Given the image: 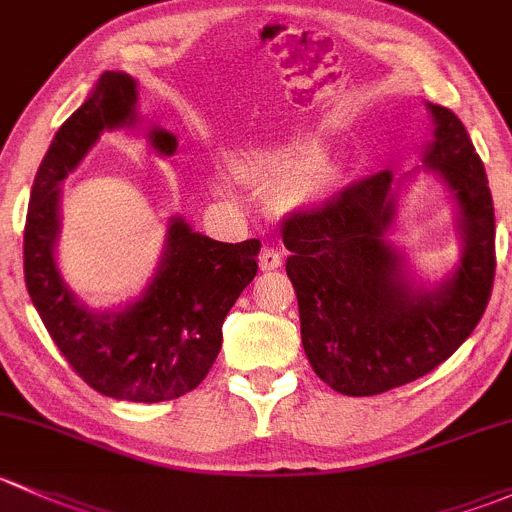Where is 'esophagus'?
<instances>
[{"label":"esophagus","mask_w":512,"mask_h":512,"mask_svg":"<svg viewBox=\"0 0 512 512\" xmlns=\"http://www.w3.org/2000/svg\"><path fill=\"white\" fill-rule=\"evenodd\" d=\"M281 261H283L281 251L273 249V246H263L261 256H258V266H261V271H276V268L281 266Z\"/></svg>","instance_id":"obj_1"}]
</instances>
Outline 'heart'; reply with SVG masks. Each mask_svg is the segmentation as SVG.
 <instances>
[{"instance_id":"1","label":"heart","mask_w":512,"mask_h":512,"mask_svg":"<svg viewBox=\"0 0 512 512\" xmlns=\"http://www.w3.org/2000/svg\"><path fill=\"white\" fill-rule=\"evenodd\" d=\"M234 175L246 187L281 194L288 207H305L330 192V172L323 147L310 138H291L278 145L256 147L234 160ZM219 194H229V182L219 179Z\"/></svg>"}]
</instances>
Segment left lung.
Masks as SVG:
<instances>
[{"mask_svg":"<svg viewBox=\"0 0 512 512\" xmlns=\"http://www.w3.org/2000/svg\"><path fill=\"white\" fill-rule=\"evenodd\" d=\"M434 140L424 165L451 189L461 261L436 288L414 286L389 241L397 217L392 172L355 182L320 207L283 221L300 337L313 372L335 392L372 397L446 362L486 313L495 276V214L488 177L461 120L426 103Z\"/></svg>","mask_w":512,"mask_h":512,"instance_id":"left-lung-1","label":"left lung"}]
</instances>
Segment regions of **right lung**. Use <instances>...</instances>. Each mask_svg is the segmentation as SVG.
<instances>
[{"label":"right lung","instance_id":"right-lung-1","mask_svg":"<svg viewBox=\"0 0 512 512\" xmlns=\"http://www.w3.org/2000/svg\"><path fill=\"white\" fill-rule=\"evenodd\" d=\"M138 83L105 71L86 103L61 125L31 187L24 226V281L31 303L73 372L96 392L128 402H170L199 387L221 350V325L258 271L261 241L224 244L170 219L157 273L133 303L91 310L63 283L54 246L59 184L81 165L105 130L138 125ZM152 150L175 155L177 138L147 133Z\"/></svg>","mask_w":512,"mask_h":512}]
</instances>
